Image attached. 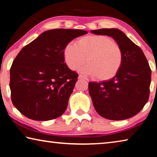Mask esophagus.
I'll return each mask as SVG.
<instances>
[{
  "label": "esophagus",
  "instance_id": "1",
  "mask_svg": "<svg viewBox=\"0 0 157 157\" xmlns=\"http://www.w3.org/2000/svg\"><path fill=\"white\" fill-rule=\"evenodd\" d=\"M78 79H86V80H87V79L85 78V77H84L83 75H79L78 76Z\"/></svg>",
  "mask_w": 157,
  "mask_h": 157
}]
</instances>
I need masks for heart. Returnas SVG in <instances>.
Here are the masks:
<instances>
[{"label": "heart", "mask_w": 157, "mask_h": 157, "mask_svg": "<svg viewBox=\"0 0 157 157\" xmlns=\"http://www.w3.org/2000/svg\"><path fill=\"white\" fill-rule=\"evenodd\" d=\"M66 63L75 71L86 62L80 72L95 76L100 81L113 78L123 66L124 55L121 47L107 35L82 37L76 44L66 45L63 50Z\"/></svg>", "instance_id": "heart-1"}]
</instances>
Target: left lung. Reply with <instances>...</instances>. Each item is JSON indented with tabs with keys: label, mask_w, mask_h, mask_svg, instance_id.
<instances>
[{
	"label": "left lung",
	"mask_w": 157,
	"mask_h": 157,
	"mask_svg": "<svg viewBox=\"0 0 157 157\" xmlns=\"http://www.w3.org/2000/svg\"><path fill=\"white\" fill-rule=\"evenodd\" d=\"M111 36L123 52V66L109 80L91 82L89 91L98 113L112 121L125 120L140 112L150 95L152 71L140 48L116 28L91 31Z\"/></svg>",
	"instance_id": "8db88e82"
}]
</instances>
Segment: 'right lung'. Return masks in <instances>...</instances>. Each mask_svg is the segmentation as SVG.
<instances>
[{"label": "right lung", "mask_w": 157, "mask_h": 157, "mask_svg": "<svg viewBox=\"0 0 157 157\" xmlns=\"http://www.w3.org/2000/svg\"><path fill=\"white\" fill-rule=\"evenodd\" d=\"M86 30L54 29L44 32L21 49L10 68L13 105L27 118L49 121L65 112L78 73L64 62L63 50Z\"/></svg>", "instance_id": "obj_1"}]
</instances>
